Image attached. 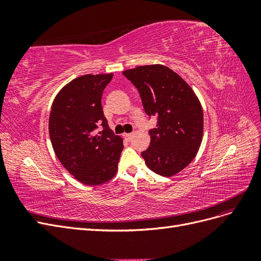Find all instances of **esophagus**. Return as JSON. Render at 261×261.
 Returning <instances> with one entry per match:
<instances>
[{"instance_id": "1", "label": "esophagus", "mask_w": 261, "mask_h": 261, "mask_svg": "<svg viewBox=\"0 0 261 261\" xmlns=\"http://www.w3.org/2000/svg\"><path fill=\"white\" fill-rule=\"evenodd\" d=\"M124 137H125V139L132 140V138L134 137V134H133V133H125V134H124Z\"/></svg>"}]
</instances>
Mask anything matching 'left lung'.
<instances>
[{
  "label": "left lung",
  "mask_w": 261,
  "mask_h": 261,
  "mask_svg": "<svg viewBox=\"0 0 261 261\" xmlns=\"http://www.w3.org/2000/svg\"><path fill=\"white\" fill-rule=\"evenodd\" d=\"M124 76L139 91L146 113L158 116L150 129V146L141 152L147 167L162 176L177 174L198 152L203 112L192 87L161 64L126 69Z\"/></svg>",
  "instance_id": "8db88e82"
}]
</instances>
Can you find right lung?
Returning a JSON list of instances; mask_svg holds the SVG:
<instances>
[{
	"instance_id": "1",
	"label": "right lung",
	"mask_w": 261,
	"mask_h": 261,
	"mask_svg": "<svg viewBox=\"0 0 261 261\" xmlns=\"http://www.w3.org/2000/svg\"><path fill=\"white\" fill-rule=\"evenodd\" d=\"M112 77V73L77 77L63 87L52 103L49 134L55 155L85 185L111 180L123 150V138L109 127L101 106Z\"/></svg>"
}]
</instances>
